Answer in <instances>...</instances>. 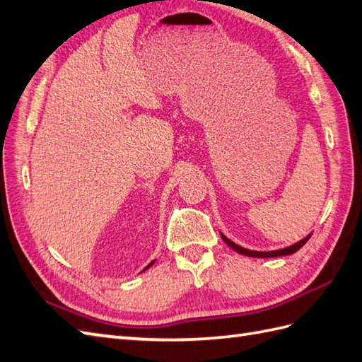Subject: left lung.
I'll return each mask as SVG.
<instances>
[{
    "instance_id": "8db88e82",
    "label": "left lung",
    "mask_w": 362,
    "mask_h": 362,
    "mask_svg": "<svg viewBox=\"0 0 362 362\" xmlns=\"http://www.w3.org/2000/svg\"><path fill=\"white\" fill-rule=\"evenodd\" d=\"M221 238L224 240V243L228 245V247H232L235 252L241 253V255H245V257H252V258H275V257H284V255H292L295 252H298L299 249L303 247V245L308 241V238H310V235L305 236L304 240L298 241L296 244L290 245V247H286V249H281V250H272V252H257V250H249V249H244L241 247V245L235 244L233 241L228 240V238H226L223 233H221Z\"/></svg>"
}]
</instances>
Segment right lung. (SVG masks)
Returning <instances> with one entry per match:
<instances>
[{
	"mask_svg": "<svg viewBox=\"0 0 362 362\" xmlns=\"http://www.w3.org/2000/svg\"><path fill=\"white\" fill-rule=\"evenodd\" d=\"M152 264H153V262H151V264H148V266H147L146 269H148V267H151V266H152ZM146 269H144V270H146Z\"/></svg>",
	"mask_w": 362,
	"mask_h": 362,
	"instance_id": "right-lung-1",
	"label": "right lung"
}]
</instances>
